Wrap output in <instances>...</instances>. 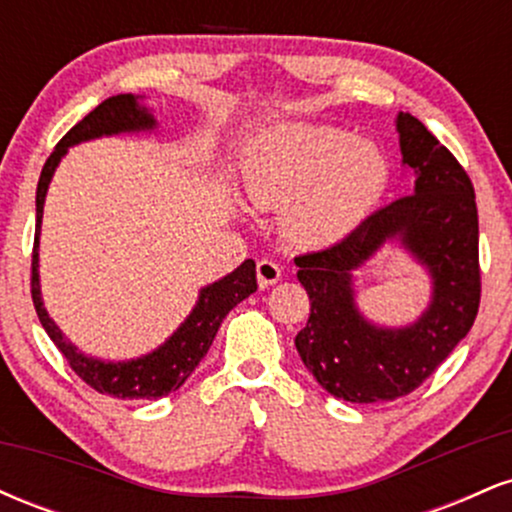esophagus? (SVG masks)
I'll return each instance as SVG.
<instances>
[{
	"instance_id": "obj_1",
	"label": "esophagus",
	"mask_w": 512,
	"mask_h": 512,
	"mask_svg": "<svg viewBox=\"0 0 512 512\" xmlns=\"http://www.w3.org/2000/svg\"><path fill=\"white\" fill-rule=\"evenodd\" d=\"M281 279V267L272 260H260L257 262V284L260 289H269L276 281Z\"/></svg>"
}]
</instances>
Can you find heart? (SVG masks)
Wrapping results in <instances>:
<instances>
[{
	"instance_id": "b5f03b06",
	"label": "heart",
	"mask_w": 512,
	"mask_h": 512,
	"mask_svg": "<svg viewBox=\"0 0 512 512\" xmlns=\"http://www.w3.org/2000/svg\"><path fill=\"white\" fill-rule=\"evenodd\" d=\"M390 163L378 144L327 125H279L245 158V190L260 209H283L286 236L303 245L349 236L378 207Z\"/></svg>"
}]
</instances>
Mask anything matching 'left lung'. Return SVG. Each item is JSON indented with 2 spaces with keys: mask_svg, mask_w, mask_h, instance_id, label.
I'll return each instance as SVG.
<instances>
[{
  "mask_svg": "<svg viewBox=\"0 0 512 512\" xmlns=\"http://www.w3.org/2000/svg\"><path fill=\"white\" fill-rule=\"evenodd\" d=\"M402 163L414 192L370 214L325 250L296 257L310 317L296 334L305 368L344 402H390L414 392L467 337L479 313V216L457 158L414 115H397ZM387 239H399L429 269L434 296L407 328H378L357 313L350 272Z\"/></svg>",
  "mask_w": 512,
  "mask_h": 512,
  "instance_id": "left-lung-1",
  "label": "left lung"
}]
</instances>
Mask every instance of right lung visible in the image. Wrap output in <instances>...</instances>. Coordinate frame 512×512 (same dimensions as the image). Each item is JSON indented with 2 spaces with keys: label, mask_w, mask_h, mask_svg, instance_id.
Segmentation results:
<instances>
[{
  "label": "right lung",
  "mask_w": 512,
  "mask_h": 512,
  "mask_svg": "<svg viewBox=\"0 0 512 512\" xmlns=\"http://www.w3.org/2000/svg\"><path fill=\"white\" fill-rule=\"evenodd\" d=\"M156 120L144 105H139V96L132 93H120V96L108 98L98 108H93L84 120L76 122L67 134L55 146L48 161H45L43 173L38 180V192H35V240H33V262H31V296L35 313L40 317V325L45 327L48 337L55 342L62 356L67 358L69 368L91 385L101 395H113L117 399H158L175 392L192 375L207 356L216 332H219L223 317L231 313L240 301L257 291L255 262L245 260L236 272H231L214 284L204 286L199 291V301L187 320L173 332L166 344L158 346L156 351L132 361L105 363L98 358L84 356L76 346L60 332V327L52 322L48 310L43 308L40 298V279H38V243H40V221H43V204L48 195V185L55 173L57 163L67 154L69 146L88 142L96 137H108V134L120 132H142V129H154Z\"/></svg>",
  "instance_id": "obj_1"
}]
</instances>
